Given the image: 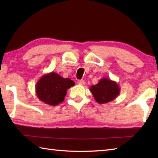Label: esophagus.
<instances>
[{
    "instance_id": "esophagus-1",
    "label": "esophagus",
    "mask_w": 158,
    "mask_h": 158,
    "mask_svg": "<svg viewBox=\"0 0 158 158\" xmlns=\"http://www.w3.org/2000/svg\"><path fill=\"white\" fill-rule=\"evenodd\" d=\"M77 83H78L79 85H85V81H84V80H79V81H77Z\"/></svg>"
}]
</instances>
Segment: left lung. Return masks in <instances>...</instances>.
Listing matches in <instances>:
<instances>
[{
    "mask_svg": "<svg viewBox=\"0 0 158 158\" xmlns=\"http://www.w3.org/2000/svg\"><path fill=\"white\" fill-rule=\"evenodd\" d=\"M96 101L105 104L115 100L119 95L120 88L117 82L108 78H102L95 85L89 88Z\"/></svg>",
    "mask_w": 158,
    "mask_h": 158,
    "instance_id": "obj_1",
    "label": "left lung"
}]
</instances>
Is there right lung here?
<instances>
[{
	"instance_id": "1",
	"label": "right lung",
	"mask_w": 158,
	"mask_h": 158,
	"mask_svg": "<svg viewBox=\"0 0 158 158\" xmlns=\"http://www.w3.org/2000/svg\"><path fill=\"white\" fill-rule=\"evenodd\" d=\"M74 85L75 82L71 79L51 72L42 76L36 83V94L47 105L56 106L64 101L66 90Z\"/></svg>"
}]
</instances>
